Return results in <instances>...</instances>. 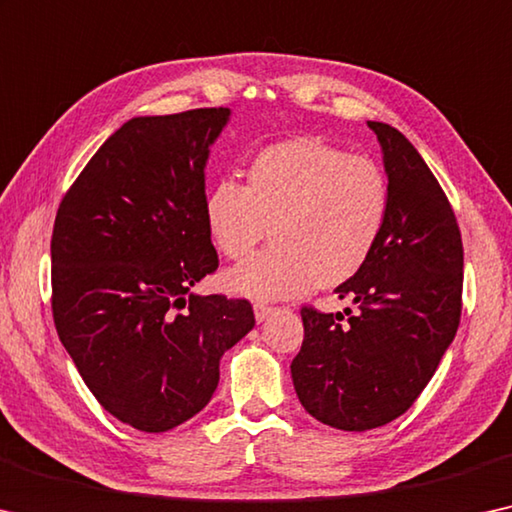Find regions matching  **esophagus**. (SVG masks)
I'll return each instance as SVG.
<instances>
[{
  "label": "esophagus",
  "mask_w": 512,
  "mask_h": 512,
  "mask_svg": "<svg viewBox=\"0 0 512 512\" xmlns=\"http://www.w3.org/2000/svg\"><path fill=\"white\" fill-rule=\"evenodd\" d=\"M254 313H256V320L263 322V320L270 318L272 313H277V306H270V304H265V302H256L254 304Z\"/></svg>",
  "instance_id": "34e87169"
}]
</instances>
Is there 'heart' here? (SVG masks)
<instances>
[{
  "label": "heart",
  "instance_id": "b5f03b06",
  "mask_svg": "<svg viewBox=\"0 0 512 512\" xmlns=\"http://www.w3.org/2000/svg\"><path fill=\"white\" fill-rule=\"evenodd\" d=\"M203 210L217 249L235 263L270 235L272 247L231 272L229 286L281 300L336 288L364 270L387 229L391 187L371 157L297 137L251 157L245 185L217 180Z\"/></svg>",
  "mask_w": 512,
  "mask_h": 512
}]
</instances>
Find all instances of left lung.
<instances>
[{
  "instance_id": "1",
  "label": "left lung",
  "mask_w": 512,
  "mask_h": 512,
  "mask_svg": "<svg viewBox=\"0 0 512 512\" xmlns=\"http://www.w3.org/2000/svg\"><path fill=\"white\" fill-rule=\"evenodd\" d=\"M384 151L391 210L364 270L336 288L357 311L302 306L290 364L304 410L338 430H371L414 405L462 313V235L442 185L396 128L368 121Z\"/></svg>"
}]
</instances>
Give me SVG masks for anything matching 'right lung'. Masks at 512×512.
Segmentation results:
<instances>
[{"instance_id":"add662e5","label":"right lung","mask_w":512,"mask_h":512,"mask_svg":"<svg viewBox=\"0 0 512 512\" xmlns=\"http://www.w3.org/2000/svg\"><path fill=\"white\" fill-rule=\"evenodd\" d=\"M229 114L206 107L128 121L54 219V327L98 403L144 432L199 414L219 359L256 325L245 297L190 290L219 267L203 167Z\"/></svg>"}]
</instances>
